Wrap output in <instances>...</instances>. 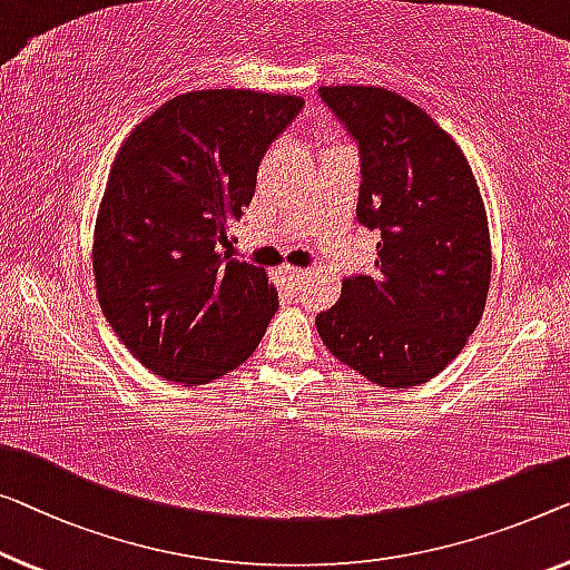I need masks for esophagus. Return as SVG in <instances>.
<instances>
[{"label":"esophagus","instance_id":"esophagus-1","mask_svg":"<svg viewBox=\"0 0 570 570\" xmlns=\"http://www.w3.org/2000/svg\"><path fill=\"white\" fill-rule=\"evenodd\" d=\"M282 274L288 278V282L296 284L304 274H307V271H304V268H296V266H288V263H286V266H282Z\"/></svg>","mask_w":570,"mask_h":570}]
</instances>
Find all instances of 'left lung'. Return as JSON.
<instances>
[{
    "label": "left lung",
    "mask_w": 570,
    "mask_h": 570,
    "mask_svg": "<svg viewBox=\"0 0 570 570\" xmlns=\"http://www.w3.org/2000/svg\"><path fill=\"white\" fill-rule=\"evenodd\" d=\"M358 142V223L379 230L376 274H353L314 325L327 351L386 389L438 376L479 325L491 243L479 184L440 125L381 87H320Z\"/></svg>",
    "instance_id": "obj_1"
}]
</instances>
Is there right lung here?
Masks as SVG:
<instances>
[{"label":"right lung","mask_w":570,"mask_h":570,"mask_svg":"<svg viewBox=\"0 0 570 570\" xmlns=\"http://www.w3.org/2000/svg\"><path fill=\"white\" fill-rule=\"evenodd\" d=\"M302 107L250 89L186 91L117 153L95 227L97 294L117 337L160 379L225 376L276 314L266 271L227 248L261 158Z\"/></svg>","instance_id":"obj_1"}]
</instances>
